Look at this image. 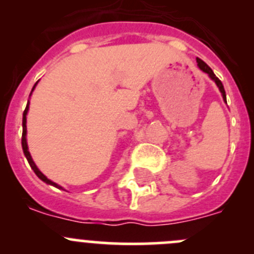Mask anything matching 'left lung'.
Listing matches in <instances>:
<instances>
[{
    "mask_svg": "<svg viewBox=\"0 0 254 254\" xmlns=\"http://www.w3.org/2000/svg\"><path fill=\"white\" fill-rule=\"evenodd\" d=\"M196 63H198V67L200 68L201 71H203V72H205V73H207V76H209L210 78L212 79V81L215 82V83H216V86L219 87V91L221 92V96H222V99H224V102L225 103H226V93H225V89H224V86H222V83H221V81H220L219 78L216 77V76H215V73L212 72V70L211 68L209 67V66L206 65L205 63H204L203 60H200V59H196Z\"/></svg>",
    "mask_w": 254,
    "mask_h": 254,
    "instance_id": "1",
    "label": "left lung"
}]
</instances>
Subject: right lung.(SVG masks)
Segmentation results:
<instances>
[{
    "label": "right lung",
    "mask_w": 254,
    "mask_h": 254,
    "mask_svg": "<svg viewBox=\"0 0 254 254\" xmlns=\"http://www.w3.org/2000/svg\"><path fill=\"white\" fill-rule=\"evenodd\" d=\"M38 82H39V81H38ZM38 82H37V83L34 84V87H33V89H32V92H30L29 97L32 96L33 91H34V88H35V87H37ZM28 111H29V101H28L27 107H25L24 112H23V122H22V127H23V134H22V148H23V152H24L25 158H27L28 163H29V166H30V167H32V170L34 171L35 175L38 176V178H40V179H42L43 182H45V183H47V184H50V186L55 187V188H58V189H64L63 187L59 186V184H58V183H55V182L50 181V179L47 178V177H45L44 175H43L42 172H40V170H39V168L37 167V165H35V163H34V161H33L32 156H30V152H29V151H28V143H27V114H28Z\"/></svg>",
    "instance_id": "obj_1"
}]
</instances>
